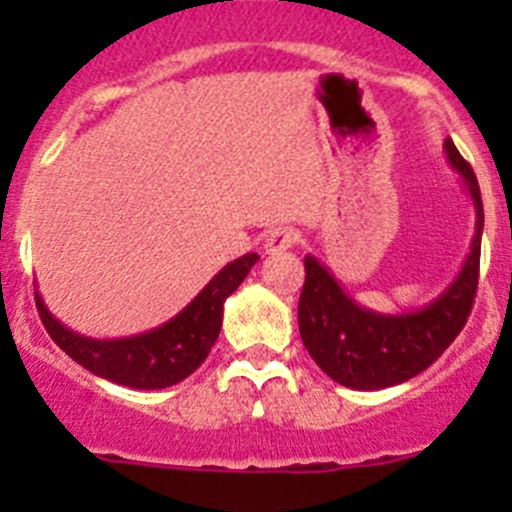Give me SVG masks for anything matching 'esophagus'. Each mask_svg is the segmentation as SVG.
<instances>
[{"label":"esophagus","instance_id":"obj_1","mask_svg":"<svg viewBox=\"0 0 512 512\" xmlns=\"http://www.w3.org/2000/svg\"><path fill=\"white\" fill-rule=\"evenodd\" d=\"M294 242H297V232L289 230V227H277V230H272L270 235H267L265 252L267 255H280V252L289 250Z\"/></svg>","mask_w":512,"mask_h":512}]
</instances>
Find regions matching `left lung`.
Listing matches in <instances>:
<instances>
[{
	"label": "left lung",
	"instance_id": "left-lung-1",
	"mask_svg": "<svg viewBox=\"0 0 512 512\" xmlns=\"http://www.w3.org/2000/svg\"><path fill=\"white\" fill-rule=\"evenodd\" d=\"M443 151L473 200L476 235L456 280L433 302L416 312H374L356 304L317 257H304L307 275L299 294V334L309 356L337 384L376 391L414 379L451 347L471 314L478 289L483 200L476 173L451 138H446Z\"/></svg>",
	"mask_w": 512,
	"mask_h": 512
}]
</instances>
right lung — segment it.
Masks as SVG:
<instances>
[{"label":"right lung","mask_w":512,"mask_h":512,"mask_svg":"<svg viewBox=\"0 0 512 512\" xmlns=\"http://www.w3.org/2000/svg\"><path fill=\"white\" fill-rule=\"evenodd\" d=\"M257 260V252H247L227 262L183 312L136 337L91 339L76 334L46 309L39 289L36 309L49 337L91 374L131 389H165L188 379L208 359L223 327L225 299L242 285Z\"/></svg>","instance_id":"1"}]
</instances>
